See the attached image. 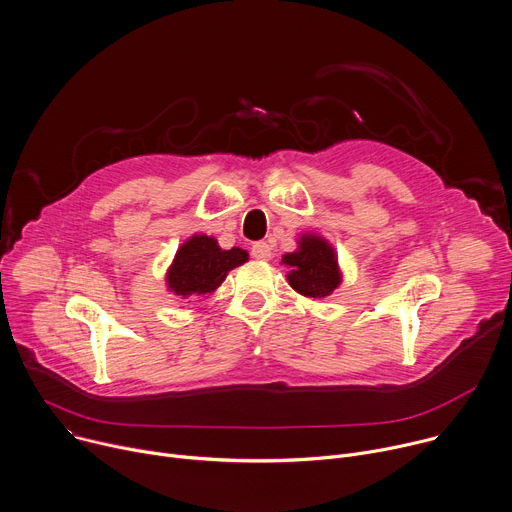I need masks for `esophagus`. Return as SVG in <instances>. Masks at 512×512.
<instances>
[{
	"label": "esophagus",
	"mask_w": 512,
	"mask_h": 512,
	"mask_svg": "<svg viewBox=\"0 0 512 512\" xmlns=\"http://www.w3.org/2000/svg\"><path fill=\"white\" fill-rule=\"evenodd\" d=\"M252 258L256 260H270L272 258V246L268 242H256L250 250Z\"/></svg>",
	"instance_id": "1"
}]
</instances>
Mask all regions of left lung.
<instances>
[{
    "instance_id": "obj_1",
    "label": "left lung",
    "mask_w": 512,
    "mask_h": 512,
    "mask_svg": "<svg viewBox=\"0 0 512 512\" xmlns=\"http://www.w3.org/2000/svg\"><path fill=\"white\" fill-rule=\"evenodd\" d=\"M299 244L301 246L297 252L282 258V262L293 268L287 276L289 285L297 293L313 299L331 295L339 285V270L333 248L317 236H303Z\"/></svg>"
}]
</instances>
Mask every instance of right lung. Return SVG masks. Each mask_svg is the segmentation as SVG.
<instances>
[{"label":"right lung","instance_id":"1","mask_svg":"<svg viewBox=\"0 0 512 512\" xmlns=\"http://www.w3.org/2000/svg\"><path fill=\"white\" fill-rule=\"evenodd\" d=\"M248 254L240 248L221 250L213 238L193 236L181 246L168 270V289L181 295L213 293L232 268L244 264Z\"/></svg>","mask_w":512,"mask_h":512}]
</instances>
